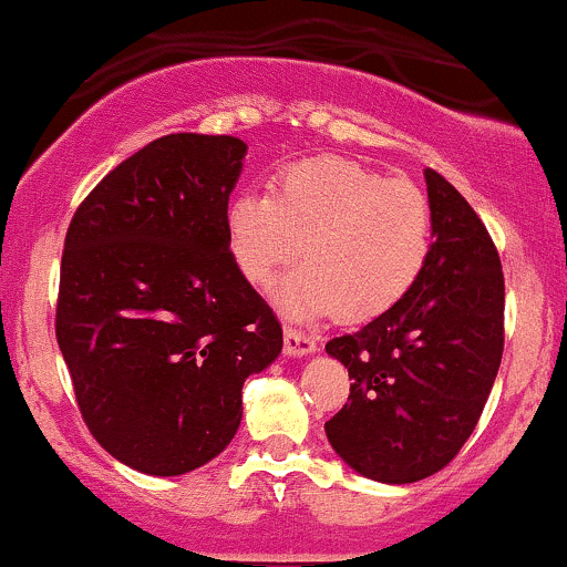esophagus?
<instances>
[{"label":"esophagus","mask_w":567,"mask_h":567,"mask_svg":"<svg viewBox=\"0 0 567 567\" xmlns=\"http://www.w3.org/2000/svg\"><path fill=\"white\" fill-rule=\"evenodd\" d=\"M284 350L286 355H308V352L318 350V339L312 334H305V331L299 329H291V326H286Z\"/></svg>","instance_id":"34e87169"}]
</instances>
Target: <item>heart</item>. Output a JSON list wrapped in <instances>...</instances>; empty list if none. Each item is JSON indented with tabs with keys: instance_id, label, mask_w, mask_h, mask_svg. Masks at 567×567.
Here are the masks:
<instances>
[{
	"instance_id": "heart-1",
	"label": "heart",
	"mask_w": 567,
	"mask_h": 567,
	"mask_svg": "<svg viewBox=\"0 0 567 567\" xmlns=\"http://www.w3.org/2000/svg\"><path fill=\"white\" fill-rule=\"evenodd\" d=\"M228 249L251 286L272 284L302 255L308 265L278 286L295 318L337 312L361 323L414 289L432 251V209L411 183L339 156L278 172L270 190H244L225 212Z\"/></svg>"
}]
</instances>
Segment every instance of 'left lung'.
I'll return each mask as SVG.
<instances>
[{
    "instance_id": "left-lung-1",
    "label": "left lung",
    "mask_w": 567,
    "mask_h": 567,
    "mask_svg": "<svg viewBox=\"0 0 567 567\" xmlns=\"http://www.w3.org/2000/svg\"><path fill=\"white\" fill-rule=\"evenodd\" d=\"M432 251L395 308L326 352L348 369L350 398L326 437L379 483H416L458 454L475 430L504 352V272L467 198L424 172Z\"/></svg>"
}]
</instances>
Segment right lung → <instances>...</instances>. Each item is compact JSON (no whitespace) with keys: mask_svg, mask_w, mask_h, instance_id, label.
Masks as SVG:
<instances>
[{"mask_svg":"<svg viewBox=\"0 0 567 567\" xmlns=\"http://www.w3.org/2000/svg\"><path fill=\"white\" fill-rule=\"evenodd\" d=\"M246 143L177 132L109 172L65 233L55 334L92 437L145 475L212 462L284 348L225 233Z\"/></svg>","mask_w":567,"mask_h":567,"instance_id":"add662e5","label":"right lung"}]
</instances>
